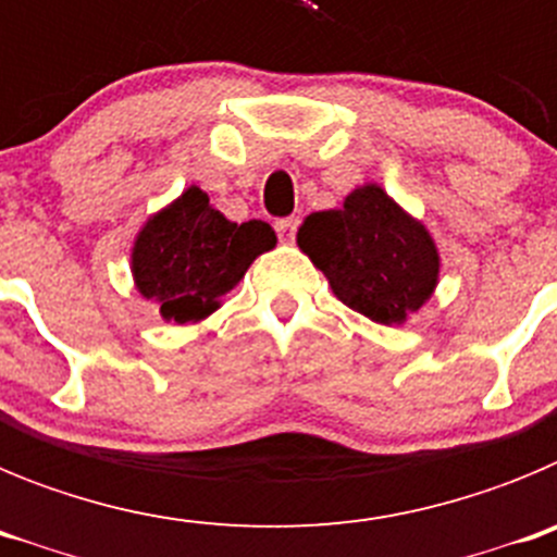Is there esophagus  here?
Masks as SVG:
<instances>
[{
  "instance_id": "34e87169",
  "label": "esophagus",
  "mask_w": 557,
  "mask_h": 557,
  "mask_svg": "<svg viewBox=\"0 0 557 557\" xmlns=\"http://www.w3.org/2000/svg\"><path fill=\"white\" fill-rule=\"evenodd\" d=\"M298 225H301V220H298V218L275 220V231H278V236H282L284 243H293V239H295V231H298Z\"/></svg>"
}]
</instances>
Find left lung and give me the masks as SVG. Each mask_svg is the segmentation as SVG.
I'll list each match as a JSON object with an SVG mask.
<instances>
[{
	"label": "left lung",
	"instance_id": "left-lung-1",
	"mask_svg": "<svg viewBox=\"0 0 557 557\" xmlns=\"http://www.w3.org/2000/svg\"><path fill=\"white\" fill-rule=\"evenodd\" d=\"M298 248L339 301L385 326L424 307L441 273L430 231L376 184L354 189L343 209L309 214Z\"/></svg>",
	"mask_w": 557,
	"mask_h": 557
}]
</instances>
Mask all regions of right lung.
<instances>
[{
    "label": "right lung",
    "mask_w": 557,
    "mask_h": 557,
    "mask_svg": "<svg viewBox=\"0 0 557 557\" xmlns=\"http://www.w3.org/2000/svg\"><path fill=\"white\" fill-rule=\"evenodd\" d=\"M270 248H275V231L268 223H231L203 189L189 186L136 236L133 282L147 301L159 304L164 321L198 323Z\"/></svg>",
    "instance_id": "add662e5"
}]
</instances>
